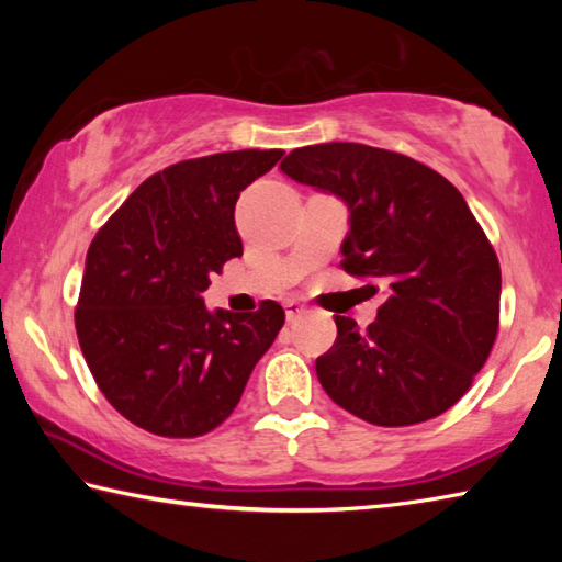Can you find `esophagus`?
<instances>
[{
	"label": "esophagus",
	"mask_w": 562,
	"mask_h": 562,
	"mask_svg": "<svg viewBox=\"0 0 562 562\" xmlns=\"http://www.w3.org/2000/svg\"><path fill=\"white\" fill-rule=\"evenodd\" d=\"M284 315H288V319H297L304 315V304H300L297 300H284Z\"/></svg>",
	"instance_id": "esophagus-1"
}]
</instances>
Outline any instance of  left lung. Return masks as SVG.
Masks as SVG:
<instances>
[{
    "label": "left lung",
    "mask_w": 562,
    "mask_h": 562,
    "mask_svg": "<svg viewBox=\"0 0 562 562\" xmlns=\"http://www.w3.org/2000/svg\"><path fill=\"white\" fill-rule=\"evenodd\" d=\"M280 170L347 203L341 268L389 294L364 331L335 317V345L315 364L322 389L376 426L443 414L486 364L501 317V265L463 195L429 166L364 144L294 148Z\"/></svg>",
    "instance_id": "1"
}]
</instances>
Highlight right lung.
<instances>
[{"label":"right lung","instance_id":"add662e5","mask_svg":"<svg viewBox=\"0 0 562 562\" xmlns=\"http://www.w3.org/2000/svg\"><path fill=\"white\" fill-rule=\"evenodd\" d=\"M282 150L180 160L144 180L91 240L74 322L101 394L166 439H195L240 402L284 325L278 302L207 312L201 294L243 255L235 203Z\"/></svg>","mask_w":562,"mask_h":562}]
</instances>
